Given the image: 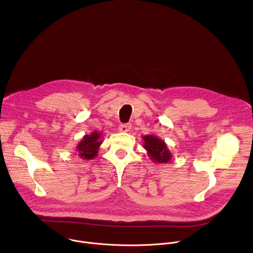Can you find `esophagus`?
Wrapping results in <instances>:
<instances>
[{
    "label": "esophagus",
    "mask_w": 253,
    "mask_h": 253,
    "mask_svg": "<svg viewBox=\"0 0 253 253\" xmlns=\"http://www.w3.org/2000/svg\"><path fill=\"white\" fill-rule=\"evenodd\" d=\"M130 129H131V124H121L119 126V131L124 132V133L130 131Z\"/></svg>",
    "instance_id": "1"
}]
</instances>
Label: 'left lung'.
<instances>
[{
    "mask_svg": "<svg viewBox=\"0 0 253 253\" xmlns=\"http://www.w3.org/2000/svg\"><path fill=\"white\" fill-rule=\"evenodd\" d=\"M144 144L143 147L147 151L149 158L154 163H168L172 154L167 147V144L155 135H146L143 136Z\"/></svg>",
    "mask_w": 253,
    "mask_h": 253,
    "instance_id": "obj_1",
    "label": "left lung"
}]
</instances>
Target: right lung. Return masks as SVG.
I'll use <instances>...</instances> for the list:
<instances>
[{
	"instance_id": "1",
	"label": "right lung",
	"mask_w": 253,
	"mask_h": 253,
	"mask_svg": "<svg viewBox=\"0 0 253 253\" xmlns=\"http://www.w3.org/2000/svg\"><path fill=\"white\" fill-rule=\"evenodd\" d=\"M102 133L93 131L90 135H85L76 146L78 156L84 160H90L98 155V150L102 144Z\"/></svg>"
}]
</instances>
